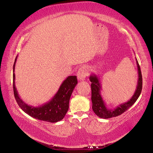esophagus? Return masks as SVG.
<instances>
[{"label":"esophagus","mask_w":153,"mask_h":153,"mask_svg":"<svg viewBox=\"0 0 153 153\" xmlns=\"http://www.w3.org/2000/svg\"><path fill=\"white\" fill-rule=\"evenodd\" d=\"M88 74V69L86 67L83 66L80 67L77 73V79L80 80V81H84L86 79Z\"/></svg>","instance_id":"esophagus-1"}]
</instances>
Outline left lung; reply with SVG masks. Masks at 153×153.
I'll list each match as a JSON object with an SVG mask.
<instances>
[{
    "label": "left lung",
    "mask_w": 153,
    "mask_h": 153,
    "mask_svg": "<svg viewBox=\"0 0 153 153\" xmlns=\"http://www.w3.org/2000/svg\"><path fill=\"white\" fill-rule=\"evenodd\" d=\"M136 60V65L138 67V84H137L136 91L134 92V95L129 99L128 102L122 103L120 105H118L117 107H115L113 109H109L107 107L105 102L103 100L100 94L102 90V87L100 82H99L98 77L94 74L90 75V80L92 82L91 84V90H92V97L91 100L92 102V110L94 113L98 117L103 119H108L113 117H117L118 115H120L123 113L125 111L128 109L129 107H131L135 102L138 99L139 96L140 95V93L142 88V77L140 67L138 64V62Z\"/></svg>",
    "instance_id": "obj_1"
}]
</instances>
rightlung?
Instances as JSON below:
<instances>
[{
	"mask_svg": "<svg viewBox=\"0 0 153 153\" xmlns=\"http://www.w3.org/2000/svg\"><path fill=\"white\" fill-rule=\"evenodd\" d=\"M17 58V56L15 59L13 65V91L18 105L25 113L36 120L51 123H56L63 120L69 109V99L72 92L77 84V77L76 76L67 77L50 101L38 107L28 105L19 97L15 87L14 71Z\"/></svg>",
	"mask_w": 153,
	"mask_h": 153,
	"instance_id": "right-lung-1",
	"label": "right lung"
}]
</instances>
